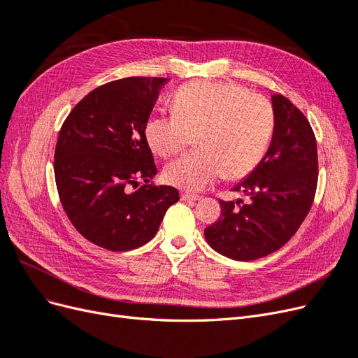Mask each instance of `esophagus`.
I'll return each instance as SVG.
<instances>
[{
    "label": "esophagus",
    "instance_id": "obj_1",
    "mask_svg": "<svg viewBox=\"0 0 358 358\" xmlns=\"http://www.w3.org/2000/svg\"><path fill=\"white\" fill-rule=\"evenodd\" d=\"M180 199H182L183 201H197V200H200L201 197L197 196V194H189V192L182 191V192H180Z\"/></svg>",
    "mask_w": 358,
    "mask_h": 358
}]
</instances>
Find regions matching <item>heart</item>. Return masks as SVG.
Instances as JSON below:
<instances>
[{"label":"heart","instance_id":"b5f03b06","mask_svg":"<svg viewBox=\"0 0 358 358\" xmlns=\"http://www.w3.org/2000/svg\"><path fill=\"white\" fill-rule=\"evenodd\" d=\"M171 116H150L145 137L152 152L170 158L196 137L197 150L170 162L169 183L200 191L221 176L242 179L263 159L273 133V107L266 96L230 82L196 80L171 100Z\"/></svg>","mask_w":358,"mask_h":358}]
</instances>
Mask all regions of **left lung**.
<instances>
[{"mask_svg":"<svg viewBox=\"0 0 358 358\" xmlns=\"http://www.w3.org/2000/svg\"><path fill=\"white\" fill-rule=\"evenodd\" d=\"M275 127L264 158L233 191L248 200L220 201V220L204 229L208 243L237 262H251L282 248L310 210L318 183L313 129L287 96L272 95Z\"/></svg>","mask_w":358,"mask_h":358,"instance_id":"left-lung-1","label":"left lung"}]
</instances>
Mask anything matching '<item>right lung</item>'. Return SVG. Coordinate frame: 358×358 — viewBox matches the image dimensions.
Segmentation results:
<instances>
[{"label": "right lung", "instance_id": "1", "mask_svg": "<svg viewBox=\"0 0 358 358\" xmlns=\"http://www.w3.org/2000/svg\"><path fill=\"white\" fill-rule=\"evenodd\" d=\"M167 80L101 85L74 106L59 129L53 170L62 208L86 241L113 252L148 243L179 200L176 188L150 183L157 166L145 137Z\"/></svg>", "mask_w": 358, "mask_h": 358}]
</instances>
